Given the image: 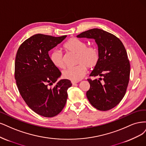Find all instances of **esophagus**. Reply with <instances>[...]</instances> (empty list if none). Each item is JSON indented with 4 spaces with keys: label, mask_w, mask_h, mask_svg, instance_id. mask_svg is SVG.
<instances>
[{
    "label": "esophagus",
    "mask_w": 146,
    "mask_h": 146,
    "mask_svg": "<svg viewBox=\"0 0 146 146\" xmlns=\"http://www.w3.org/2000/svg\"><path fill=\"white\" fill-rule=\"evenodd\" d=\"M72 85H73V86H74V85H76V84L78 83V82H74V81H72Z\"/></svg>",
    "instance_id": "obj_1"
}]
</instances>
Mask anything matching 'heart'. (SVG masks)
Here are the masks:
<instances>
[{"mask_svg": "<svg viewBox=\"0 0 146 146\" xmlns=\"http://www.w3.org/2000/svg\"><path fill=\"white\" fill-rule=\"evenodd\" d=\"M64 48L69 52L76 54V62L78 65L68 68L63 72L64 78L78 82L85 76L87 67H95L100 60V54L95 46H87L85 42L73 37L65 42ZM50 60L54 67L63 68L65 67L63 54L58 50H53L50 55Z\"/></svg>", "mask_w": 146, "mask_h": 146, "instance_id": "heart-1", "label": "heart"}]
</instances>
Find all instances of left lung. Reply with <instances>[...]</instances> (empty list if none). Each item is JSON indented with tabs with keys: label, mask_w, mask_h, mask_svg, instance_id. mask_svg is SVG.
Instances as JSON below:
<instances>
[{
	"label": "left lung",
	"mask_w": 146,
	"mask_h": 146,
	"mask_svg": "<svg viewBox=\"0 0 146 146\" xmlns=\"http://www.w3.org/2000/svg\"><path fill=\"white\" fill-rule=\"evenodd\" d=\"M79 38L92 39L98 45L100 60L88 79L90 88L86 95L96 109L107 111L116 106L125 95L130 77V63L122 42L110 33L93 29L81 33Z\"/></svg>",
	"instance_id": "left-lung-1"
}]
</instances>
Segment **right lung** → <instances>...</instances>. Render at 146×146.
Returning a JSON list of instances; mask_svg holds the SVG:
<instances>
[{
  "label": "right lung",
  "instance_id": "obj_1",
  "mask_svg": "<svg viewBox=\"0 0 146 146\" xmlns=\"http://www.w3.org/2000/svg\"><path fill=\"white\" fill-rule=\"evenodd\" d=\"M67 36L54 37L37 34L25 40L19 48L15 60V79L18 90L27 106L36 113L53 117L66 104L68 79H60L61 73L51 63L48 51ZM56 83L53 88L48 85Z\"/></svg>",
  "mask_w": 146,
  "mask_h": 146
}]
</instances>
